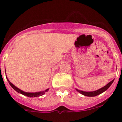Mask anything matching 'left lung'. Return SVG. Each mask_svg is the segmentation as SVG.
<instances>
[{
	"instance_id": "obj_1",
	"label": "left lung",
	"mask_w": 122,
	"mask_h": 122,
	"mask_svg": "<svg viewBox=\"0 0 122 122\" xmlns=\"http://www.w3.org/2000/svg\"><path fill=\"white\" fill-rule=\"evenodd\" d=\"M114 81V80H113L112 81H110V83H108L106 86H105L104 87H102L100 89H99L98 90L94 91V92H83V91H81V90H77V91H78L79 93H80L81 94H82L83 95L86 96H88V97H94V96H96L99 95V94H101V93H103L104 92H105L106 90H107L108 88H109L111 84H112L113 82Z\"/></svg>"
}]
</instances>
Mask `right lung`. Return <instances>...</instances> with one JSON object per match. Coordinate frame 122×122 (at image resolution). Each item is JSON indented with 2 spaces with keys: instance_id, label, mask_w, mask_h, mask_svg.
I'll return each instance as SVG.
<instances>
[{
  "instance_id": "right-lung-1",
  "label": "right lung",
  "mask_w": 122,
  "mask_h": 122,
  "mask_svg": "<svg viewBox=\"0 0 122 122\" xmlns=\"http://www.w3.org/2000/svg\"><path fill=\"white\" fill-rule=\"evenodd\" d=\"M7 80H8L9 83V84L10 85L11 87H12V88L15 90L18 93H20V94H23V95H24V96H26L29 97H39V96H42V95H44V94H45V92H47V91L49 90V89H46V90H45V91L36 92V93H26V92H23V91H22L21 90H20L19 88H18V87H16V86H15L12 83H10V81L8 79V78H7Z\"/></svg>"
}]
</instances>
